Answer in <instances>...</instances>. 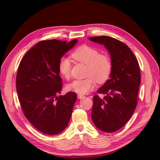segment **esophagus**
Segmentation results:
<instances>
[{
	"label": "esophagus",
	"instance_id": "1",
	"mask_svg": "<svg viewBox=\"0 0 160 160\" xmlns=\"http://www.w3.org/2000/svg\"><path fill=\"white\" fill-rule=\"evenodd\" d=\"M83 98H84V96H83V95H81V94H78V99H82Z\"/></svg>",
	"mask_w": 160,
	"mask_h": 160
}]
</instances>
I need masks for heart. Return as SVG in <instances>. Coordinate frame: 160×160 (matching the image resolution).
Masks as SVG:
<instances>
[{"instance_id": "b5f03b06", "label": "heart", "mask_w": 160, "mask_h": 160, "mask_svg": "<svg viewBox=\"0 0 160 160\" xmlns=\"http://www.w3.org/2000/svg\"><path fill=\"white\" fill-rule=\"evenodd\" d=\"M73 58L87 64L86 78L75 80L67 85V89L79 94H86L98 83H104L109 78L112 63L110 58L104 54H100L99 51L88 45H82L74 51ZM58 69L61 75L69 79L71 75V62L67 57H63L59 61Z\"/></svg>"}]
</instances>
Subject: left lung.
<instances>
[{
  "label": "left lung",
  "mask_w": 160,
  "mask_h": 160,
  "mask_svg": "<svg viewBox=\"0 0 160 160\" xmlns=\"http://www.w3.org/2000/svg\"><path fill=\"white\" fill-rule=\"evenodd\" d=\"M89 40L105 47L112 63L110 79L97 91L104 96H93L91 118L98 129L113 132L127 124L136 108L140 66L131 49L120 40L105 36L90 37Z\"/></svg>",
  "instance_id": "1"
}]
</instances>
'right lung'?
I'll list each match as a JSON object with an SVG mask.
<instances>
[{
  "instance_id": "1",
  "label": "right lung",
  "mask_w": 160,
  "mask_h": 160,
  "mask_svg": "<svg viewBox=\"0 0 160 160\" xmlns=\"http://www.w3.org/2000/svg\"><path fill=\"white\" fill-rule=\"evenodd\" d=\"M78 40L39 42L25 53L16 75V91L25 116L45 134H58L67 127L76 94L62 91L60 60L75 46Z\"/></svg>"
}]
</instances>
